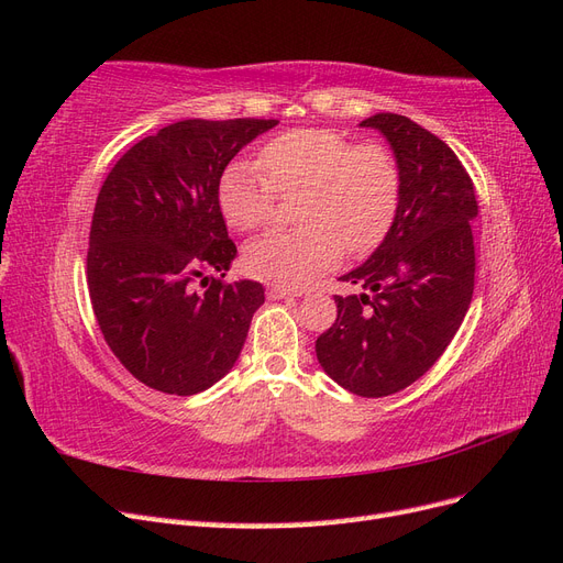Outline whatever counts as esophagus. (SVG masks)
<instances>
[{
  "mask_svg": "<svg viewBox=\"0 0 563 563\" xmlns=\"http://www.w3.org/2000/svg\"><path fill=\"white\" fill-rule=\"evenodd\" d=\"M302 296L300 291H294V288H284V286H269L267 288V298L269 300H282V298H298Z\"/></svg>",
  "mask_w": 563,
  "mask_h": 563,
  "instance_id": "1",
  "label": "esophagus"
}]
</instances>
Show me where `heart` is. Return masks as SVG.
<instances>
[{
	"label": "heart",
	"instance_id": "1",
	"mask_svg": "<svg viewBox=\"0 0 563 563\" xmlns=\"http://www.w3.org/2000/svg\"><path fill=\"white\" fill-rule=\"evenodd\" d=\"M258 165L232 162L218 180V207L240 232L265 225L277 195L300 192L296 230H272L244 249L251 277L300 288L340 263L376 251L401 203V168L387 145L335 129H296L272 139Z\"/></svg>",
	"mask_w": 563,
	"mask_h": 563
}]
</instances>
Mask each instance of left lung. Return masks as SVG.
<instances>
[{
    "label": "left lung",
    "mask_w": 563,
    "mask_h": 563,
    "mask_svg": "<svg viewBox=\"0 0 563 563\" xmlns=\"http://www.w3.org/2000/svg\"><path fill=\"white\" fill-rule=\"evenodd\" d=\"M378 129L401 168V203L387 240L340 279L364 288L335 296V323L317 338V360L360 397H387L428 373L465 319L474 291L476 195L455 152L404 114Z\"/></svg>",
    "instance_id": "obj_1"
}]
</instances>
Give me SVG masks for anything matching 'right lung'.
Returning a JSON list of instances; mask_svg holds the SVG:
<instances>
[{"label": "right lung", "mask_w": 563, "mask_h": 563, "mask_svg": "<svg viewBox=\"0 0 563 563\" xmlns=\"http://www.w3.org/2000/svg\"><path fill=\"white\" fill-rule=\"evenodd\" d=\"M277 124L183 119L135 143L100 187L87 253L93 314L131 376L164 395L190 397L230 373L265 302L263 284L203 272L225 277L236 255L220 174Z\"/></svg>", "instance_id": "obj_1"}]
</instances>
